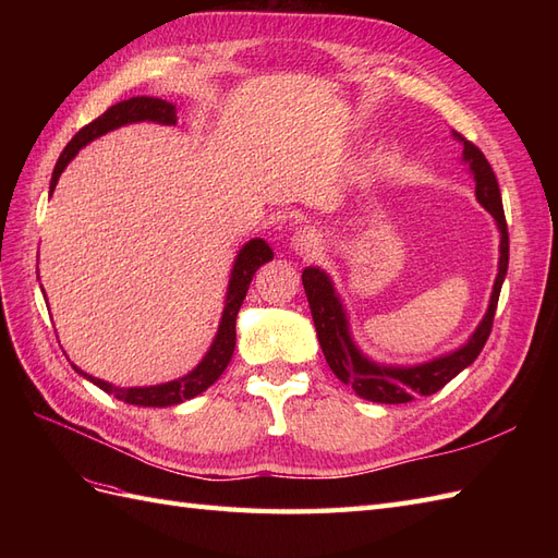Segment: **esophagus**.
<instances>
[{
	"mask_svg": "<svg viewBox=\"0 0 558 558\" xmlns=\"http://www.w3.org/2000/svg\"><path fill=\"white\" fill-rule=\"evenodd\" d=\"M291 248L298 253V256H305V258H314L318 248H320V238L318 232L312 228H300L293 232L291 238Z\"/></svg>",
	"mask_w": 558,
	"mask_h": 558,
	"instance_id": "1",
	"label": "esophagus"
}]
</instances>
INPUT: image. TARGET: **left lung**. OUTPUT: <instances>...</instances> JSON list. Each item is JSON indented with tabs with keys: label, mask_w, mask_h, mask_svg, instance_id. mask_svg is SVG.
<instances>
[{
	"label": "left lung",
	"mask_w": 558,
	"mask_h": 558,
	"mask_svg": "<svg viewBox=\"0 0 558 558\" xmlns=\"http://www.w3.org/2000/svg\"><path fill=\"white\" fill-rule=\"evenodd\" d=\"M453 137L463 144V160L470 165V172L475 177V195L480 205L494 216V221L500 230V258H498V275L494 281L492 300H488V310L470 340L451 353H445L440 359H433L428 363L418 365H381L369 361L365 353L353 344L349 318L340 295L335 293V286L330 277L318 267H307L302 272V286L310 300L312 318L318 335V344L324 349V356L335 373V377L342 384L351 386L356 396L363 400H373L381 404H400L410 402L416 396H433L440 391L445 384H449L456 375L465 369L472 361L480 356L488 335L494 328V316L498 307V295L502 289L505 275H508V260H510V238H508V223H505L502 199L498 179L492 170V165L484 158L482 150L468 142L463 134L453 132Z\"/></svg>",
	"instance_id": "1"
}]
</instances>
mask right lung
Segmentation results:
<instances>
[{
  "instance_id": "right-lung-1",
  "label": "right lung",
  "mask_w": 558,
  "mask_h": 558,
  "mask_svg": "<svg viewBox=\"0 0 558 558\" xmlns=\"http://www.w3.org/2000/svg\"><path fill=\"white\" fill-rule=\"evenodd\" d=\"M140 121H150V123H160V125H177V107L165 102V99H158V97H130V99H123V102L109 107L102 116L95 118L93 123L81 128L74 134V140L64 146V150L56 162L53 177H50V195H53L58 179L64 172V167L74 160V156L83 146L90 144L97 137H102V134H107L116 128L128 125V123H140ZM272 258H275L272 248H269V244L260 238L246 242L240 248L238 258H234V265H232V272H230L226 307H223L221 324H218V332L214 337L209 351L205 353V359H202L197 363V367L191 369L189 375H183L174 381L156 384V386L121 388V386H113L109 381L97 379L93 375H86L76 365H74V369L78 375L86 377L88 381H93L95 386L102 388V391H107L109 396L123 400L128 404H137V408H172V404H179L183 400H191V398L199 396L202 391H207V388L218 377H221L223 369L228 367V363L232 359V351H234V340H238L234 324H238V314H240V307L246 298L248 283H251L253 275L258 272V267Z\"/></svg>"
}]
</instances>
